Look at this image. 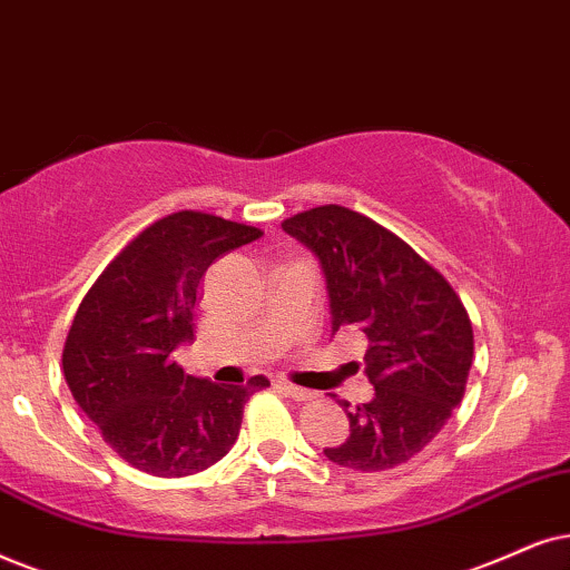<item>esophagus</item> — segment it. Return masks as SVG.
Here are the masks:
<instances>
[{
    "instance_id": "1",
    "label": "esophagus",
    "mask_w": 570,
    "mask_h": 570,
    "mask_svg": "<svg viewBox=\"0 0 570 570\" xmlns=\"http://www.w3.org/2000/svg\"><path fill=\"white\" fill-rule=\"evenodd\" d=\"M278 384H281V389H284L286 394H289L292 400H297V402L315 400V392H309V389H302V386H297V384H289V381H278Z\"/></svg>"
}]
</instances>
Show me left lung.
<instances>
[{
	"instance_id": "obj_1",
	"label": "left lung",
	"mask_w": 570,
	"mask_h": 570,
	"mask_svg": "<svg viewBox=\"0 0 570 570\" xmlns=\"http://www.w3.org/2000/svg\"><path fill=\"white\" fill-rule=\"evenodd\" d=\"M281 228L318 257L331 331L368 336L363 363L376 394L355 410L344 402L350 436L323 455L365 473L407 463L465 394L473 328L463 302L410 244L350 207H313Z\"/></svg>"
}]
</instances>
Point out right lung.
Returning a JSON list of instances; mask_svg holds the SVG:
<instances>
[{
    "label": "right lung",
    "instance_id": "add662e5",
    "mask_svg": "<svg viewBox=\"0 0 570 570\" xmlns=\"http://www.w3.org/2000/svg\"><path fill=\"white\" fill-rule=\"evenodd\" d=\"M263 232L181 210L153 223L86 292L62 350L78 407L128 465L163 479L205 471L232 450L244 402L271 386L252 376L220 386L186 376L173 352L194 338L207 268Z\"/></svg>",
    "mask_w": 570,
    "mask_h": 570
}]
</instances>
